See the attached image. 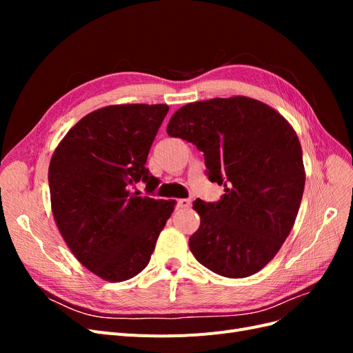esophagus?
Instances as JSON below:
<instances>
[{"instance_id": "esophagus-1", "label": "esophagus", "mask_w": 353, "mask_h": 353, "mask_svg": "<svg viewBox=\"0 0 353 353\" xmlns=\"http://www.w3.org/2000/svg\"><path fill=\"white\" fill-rule=\"evenodd\" d=\"M191 206V200L190 199H179L176 200V208L178 209H187Z\"/></svg>"}]
</instances>
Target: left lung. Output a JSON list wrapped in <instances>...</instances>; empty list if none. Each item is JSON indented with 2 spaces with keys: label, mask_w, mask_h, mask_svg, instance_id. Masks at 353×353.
<instances>
[{
  "label": "left lung",
  "mask_w": 353,
  "mask_h": 353,
  "mask_svg": "<svg viewBox=\"0 0 353 353\" xmlns=\"http://www.w3.org/2000/svg\"><path fill=\"white\" fill-rule=\"evenodd\" d=\"M168 135L193 143L206 175L225 187L218 201H193L200 227L190 250L228 279L261 271L290 234L305 188L299 138L284 117L248 97L190 103L168 123Z\"/></svg>",
  "instance_id": "1"
}]
</instances>
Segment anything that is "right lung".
Wrapping results in <instances>:
<instances>
[{
  "mask_svg": "<svg viewBox=\"0 0 353 353\" xmlns=\"http://www.w3.org/2000/svg\"><path fill=\"white\" fill-rule=\"evenodd\" d=\"M169 108L122 104L95 110L74 125L51 157V208L77 259L103 280L119 283L150 262L174 201L141 197L159 179L147 156Z\"/></svg>",
  "mask_w": 353,
  "mask_h": 353,
  "instance_id": "1",
  "label": "right lung"
}]
</instances>
